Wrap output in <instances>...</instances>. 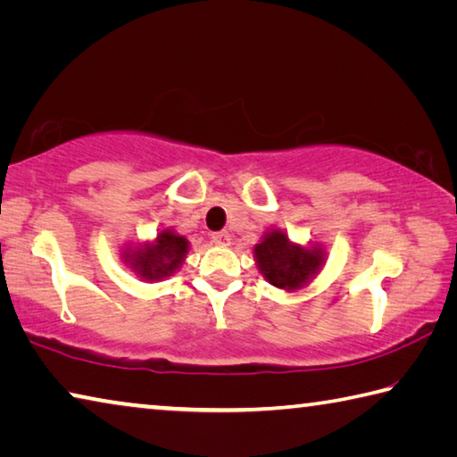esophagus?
Instances as JSON below:
<instances>
[{
    "label": "esophagus",
    "instance_id": "34e87169",
    "mask_svg": "<svg viewBox=\"0 0 457 457\" xmlns=\"http://www.w3.org/2000/svg\"><path fill=\"white\" fill-rule=\"evenodd\" d=\"M229 239H231V236L228 234V231H218V234L212 236V242H213L215 245H220V247L229 245Z\"/></svg>",
    "mask_w": 457,
    "mask_h": 457
}]
</instances>
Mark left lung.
I'll list each match as a JSON object with an SVG mask.
<instances>
[{
  "instance_id": "obj_1",
  "label": "left lung",
  "mask_w": 457,
  "mask_h": 457,
  "mask_svg": "<svg viewBox=\"0 0 457 457\" xmlns=\"http://www.w3.org/2000/svg\"><path fill=\"white\" fill-rule=\"evenodd\" d=\"M253 260L260 274L276 288L298 292L320 272L327 252L320 244L300 245L280 229H270L262 242L253 245Z\"/></svg>"
}]
</instances>
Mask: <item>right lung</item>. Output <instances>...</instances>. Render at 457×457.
Segmentation results:
<instances>
[{"mask_svg":"<svg viewBox=\"0 0 457 457\" xmlns=\"http://www.w3.org/2000/svg\"><path fill=\"white\" fill-rule=\"evenodd\" d=\"M187 237L175 234V229H161L151 242L127 245L122 250V262L146 282L165 280L173 276L187 258Z\"/></svg>","mask_w":457,"mask_h":457,"instance_id":"1","label":"right lung"}]
</instances>
